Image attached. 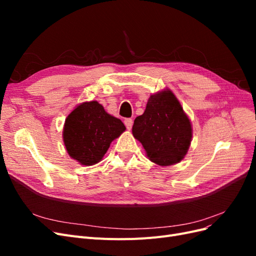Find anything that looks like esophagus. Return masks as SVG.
Returning <instances> with one entry per match:
<instances>
[{"instance_id": "esophagus-1", "label": "esophagus", "mask_w": 256, "mask_h": 256, "mask_svg": "<svg viewBox=\"0 0 256 256\" xmlns=\"http://www.w3.org/2000/svg\"><path fill=\"white\" fill-rule=\"evenodd\" d=\"M124 122H125V126L127 127L128 130H130L131 128H132V120H131V118H125Z\"/></svg>"}]
</instances>
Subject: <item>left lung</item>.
I'll list each match as a JSON object with an SVG mask.
<instances>
[{
	"mask_svg": "<svg viewBox=\"0 0 256 256\" xmlns=\"http://www.w3.org/2000/svg\"><path fill=\"white\" fill-rule=\"evenodd\" d=\"M132 134L152 162L172 166L187 154L192 129L175 95L164 90L150 97L144 113L134 120Z\"/></svg>",
	"mask_w": 256,
	"mask_h": 256,
	"instance_id": "left-lung-1",
	"label": "left lung"
}]
</instances>
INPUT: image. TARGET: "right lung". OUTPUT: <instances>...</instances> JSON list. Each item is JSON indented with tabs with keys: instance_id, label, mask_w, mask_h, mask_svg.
Wrapping results in <instances>:
<instances>
[{
	"instance_id": "add662e5",
	"label": "right lung",
	"mask_w": 256,
	"mask_h": 256,
	"mask_svg": "<svg viewBox=\"0 0 256 256\" xmlns=\"http://www.w3.org/2000/svg\"><path fill=\"white\" fill-rule=\"evenodd\" d=\"M125 130L122 120L108 114L102 104L84 102L67 116L64 144L72 158L83 166H92L102 159L111 142Z\"/></svg>"
}]
</instances>
